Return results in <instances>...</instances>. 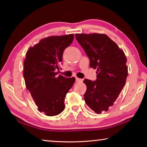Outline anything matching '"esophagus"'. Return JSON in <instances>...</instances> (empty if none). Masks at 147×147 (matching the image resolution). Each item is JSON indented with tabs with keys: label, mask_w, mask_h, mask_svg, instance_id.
I'll return each mask as SVG.
<instances>
[{
	"label": "esophagus",
	"mask_w": 147,
	"mask_h": 147,
	"mask_svg": "<svg viewBox=\"0 0 147 147\" xmlns=\"http://www.w3.org/2000/svg\"><path fill=\"white\" fill-rule=\"evenodd\" d=\"M76 81L77 82H82V79H80V78H78V77H76Z\"/></svg>",
	"instance_id": "esophagus-1"
}]
</instances>
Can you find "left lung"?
Segmentation results:
<instances>
[{
	"instance_id": "left-lung-1",
	"label": "left lung",
	"mask_w": 147,
	"mask_h": 147,
	"mask_svg": "<svg viewBox=\"0 0 147 147\" xmlns=\"http://www.w3.org/2000/svg\"><path fill=\"white\" fill-rule=\"evenodd\" d=\"M76 38L97 69V79L83 81L87 90L84 100L95 113L107 111L125 86L128 74L126 57L122 49L105 34H76Z\"/></svg>"
}]
</instances>
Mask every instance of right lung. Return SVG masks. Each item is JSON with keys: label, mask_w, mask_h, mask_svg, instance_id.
Masks as SVG:
<instances>
[{"label": "right lung", "mask_w": 147, "mask_h": 147, "mask_svg": "<svg viewBox=\"0 0 147 147\" xmlns=\"http://www.w3.org/2000/svg\"><path fill=\"white\" fill-rule=\"evenodd\" d=\"M74 34L44 38L30 47L23 65L25 86L38 110L46 116L59 115L65 109L66 94L73 86L75 78L56 77L65 49L73 42Z\"/></svg>", "instance_id": "add662e5"}]
</instances>
